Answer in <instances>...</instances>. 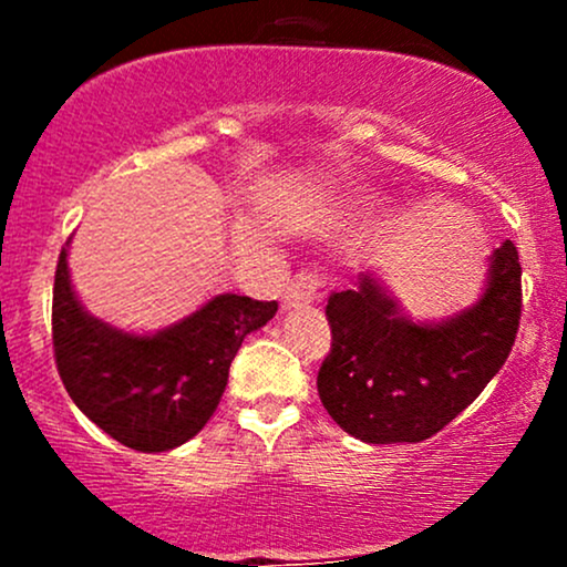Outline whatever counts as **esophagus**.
<instances>
[{"mask_svg":"<svg viewBox=\"0 0 567 567\" xmlns=\"http://www.w3.org/2000/svg\"><path fill=\"white\" fill-rule=\"evenodd\" d=\"M324 292L322 279L317 275H296L290 285L285 288V309H296V306H306L320 301Z\"/></svg>","mask_w":567,"mask_h":567,"instance_id":"34e87169","label":"esophagus"}]
</instances>
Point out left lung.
I'll list each match as a JSON object with an SVG mask.
<instances>
[{"label":"left lung","instance_id":"8db88e82","mask_svg":"<svg viewBox=\"0 0 567 567\" xmlns=\"http://www.w3.org/2000/svg\"><path fill=\"white\" fill-rule=\"evenodd\" d=\"M517 247L487 261L483 296L442 322H413L375 275L328 298L330 354L317 392L351 437L370 445L421 442L477 400L514 347L523 315Z\"/></svg>","mask_w":567,"mask_h":567}]
</instances>
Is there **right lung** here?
<instances>
[{"label":"right lung","instance_id":"right-lung-1","mask_svg":"<svg viewBox=\"0 0 567 567\" xmlns=\"http://www.w3.org/2000/svg\"><path fill=\"white\" fill-rule=\"evenodd\" d=\"M66 258L69 243L55 269L53 349L74 405L133 451L184 445L216 413L234 354L277 315V301L224 292L171 328L135 336L84 311Z\"/></svg>","mask_w":567,"mask_h":567}]
</instances>
